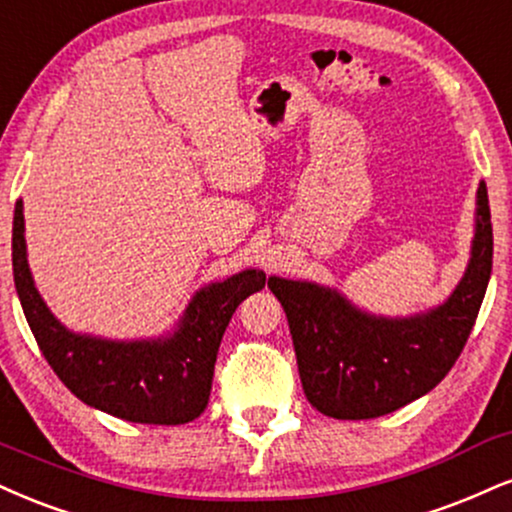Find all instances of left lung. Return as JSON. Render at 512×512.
Here are the masks:
<instances>
[{"mask_svg":"<svg viewBox=\"0 0 512 512\" xmlns=\"http://www.w3.org/2000/svg\"><path fill=\"white\" fill-rule=\"evenodd\" d=\"M491 257L489 195L479 183L470 262L434 310L377 317L336 288L272 276L269 288L286 312L312 408L336 420H372L432 391L463 353L489 286Z\"/></svg>","mask_w":512,"mask_h":512,"instance_id":"obj_1","label":"left lung"}]
</instances>
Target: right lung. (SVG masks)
<instances>
[{
    "mask_svg": "<svg viewBox=\"0 0 512 512\" xmlns=\"http://www.w3.org/2000/svg\"><path fill=\"white\" fill-rule=\"evenodd\" d=\"M23 231V202L18 200L11 236L16 293L42 355L66 389L90 408L128 422L186 424L200 417L212 391L221 336L236 307L262 291L264 272L245 269L200 288L174 334L109 341L73 334L49 312L30 274Z\"/></svg>",
    "mask_w": 512,
    "mask_h": 512,
    "instance_id": "1",
    "label": "right lung"
}]
</instances>
